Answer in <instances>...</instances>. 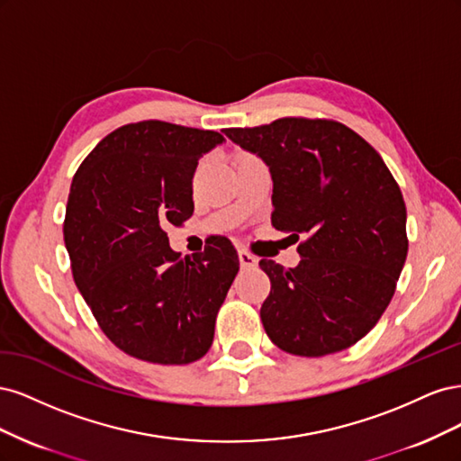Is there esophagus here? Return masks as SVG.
<instances>
[{
	"label": "esophagus",
	"instance_id": "1",
	"mask_svg": "<svg viewBox=\"0 0 461 461\" xmlns=\"http://www.w3.org/2000/svg\"><path fill=\"white\" fill-rule=\"evenodd\" d=\"M239 259H240V267L242 269H252V267H256V265H258V258L252 256L249 252H246V249H240Z\"/></svg>",
	"mask_w": 461,
	"mask_h": 461
}]
</instances>
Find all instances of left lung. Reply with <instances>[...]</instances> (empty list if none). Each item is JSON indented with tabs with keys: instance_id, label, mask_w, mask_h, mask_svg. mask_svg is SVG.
Listing matches in <instances>:
<instances>
[{
	"instance_id": "left-lung-1",
	"label": "left lung",
	"mask_w": 461,
	"mask_h": 461,
	"mask_svg": "<svg viewBox=\"0 0 461 461\" xmlns=\"http://www.w3.org/2000/svg\"><path fill=\"white\" fill-rule=\"evenodd\" d=\"M222 132L269 167L273 227L308 236L296 267L259 261L271 278L265 332L294 356L346 350L381 319L406 263V203L394 176L334 121L292 117Z\"/></svg>"
}]
</instances>
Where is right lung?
Returning <instances> with one entry per match:
<instances>
[{
  "label": "right lung",
  "mask_w": 461,
  "mask_h": 461,
  "mask_svg": "<svg viewBox=\"0 0 461 461\" xmlns=\"http://www.w3.org/2000/svg\"><path fill=\"white\" fill-rule=\"evenodd\" d=\"M222 142L213 131L134 122L107 134L73 178L63 234L75 283L132 357L185 366L212 348L239 256L215 236L203 254L180 258L163 229L192 215L194 171Z\"/></svg>",
  "instance_id": "obj_1"
}]
</instances>
